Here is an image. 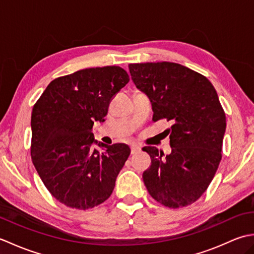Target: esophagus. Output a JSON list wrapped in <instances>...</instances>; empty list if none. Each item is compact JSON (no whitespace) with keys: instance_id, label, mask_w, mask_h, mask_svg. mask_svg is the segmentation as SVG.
I'll return each instance as SVG.
<instances>
[{"instance_id":"esophagus-1","label":"esophagus","mask_w":254,"mask_h":254,"mask_svg":"<svg viewBox=\"0 0 254 254\" xmlns=\"http://www.w3.org/2000/svg\"><path fill=\"white\" fill-rule=\"evenodd\" d=\"M141 150V147L138 145H131V154H136Z\"/></svg>"}]
</instances>
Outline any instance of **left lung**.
Instances as JSON below:
<instances>
[{
  "mask_svg": "<svg viewBox=\"0 0 254 254\" xmlns=\"http://www.w3.org/2000/svg\"><path fill=\"white\" fill-rule=\"evenodd\" d=\"M136 87L152 102L153 121L172 126L171 153L145 146L152 165L143 180L153 198L170 208L188 206L201 197L222 159L226 116L209 80L172 62L128 64Z\"/></svg>",
  "mask_w": 254,
  "mask_h": 254,
  "instance_id": "obj_1",
  "label": "left lung"
}]
</instances>
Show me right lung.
Returning <instances> with one entry per match:
<instances>
[{
  "label": "right lung",
  "mask_w": 254,
  "mask_h": 254,
  "mask_svg": "<svg viewBox=\"0 0 254 254\" xmlns=\"http://www.w3.org/2000/svg\"><path fill=\"white\" fill-rule=\"evenodd\" d=\"M128 80L120 66L80 69L53 79L32 108V163L48 191L68 207L93 208L115 189L131 149L98 143L91 128L105 121L111 99Z\"/></svg>",
  "instance_id": "add662e5"
}]
</instances>
